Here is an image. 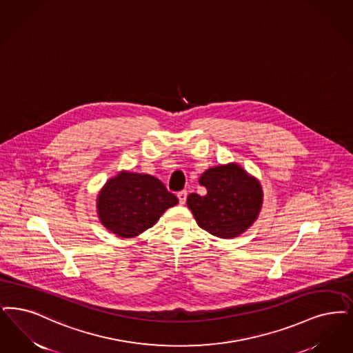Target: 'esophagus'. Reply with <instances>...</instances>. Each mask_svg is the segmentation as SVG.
Wrapping results in <instances>:
<instances>
[{"label":"esophagus","mask_w":353,"mask_h":353,"mask_svg":"<svg viewBox=\"0 0 353 353\" xmlns=\"http://www.w3.org/2000/svg\"><path fill=\"white\" fill-rule=\"evenodd\" d=\"M186 196H188L186 190H181V192H179V193H177V197H179V201H180V203H181V205L185 203V201H186Z\"/></svg>","instance_id":"obj_1"}]
</instances>
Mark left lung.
I'll use <instances>...</instances> for the list:
<instances>
[{"instance_id": "left-lung-1", "label": "left lung", "mask_w": 353, "mask_h": 353, "mask_svg": "<svg viewBox=\"0 0 353 353\" xmlns=\"http://www.w3.org/2000/svg\"><path fill=\"white\" fill-rule=\"evenodd\" d=\"M199 183L208 193L188 196L186 205L198 226L214 236L231 239L254 225L263 205V189L257 179L236 163L205 170Z\"/></svg>"}]
</instances>
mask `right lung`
Returning <instances> with one entry per match:
<instances>
[{
    "instance_id": "add662e5",
    "label": "right lung",
    "mask_w": 353,
    "mask_h": 353,
    "mask_svg": "<svg viewBox=\"0 0 353 353\" xmlns=\"http://www.w3.org/2000/svg\"><path fill=\"white\" fill-rule=\"evenodd\" d=\"M177 203V197L154 176L122 170L101 189L97 212L109 231L121 238H134Z\"/></svg>"
}]
</instances>
